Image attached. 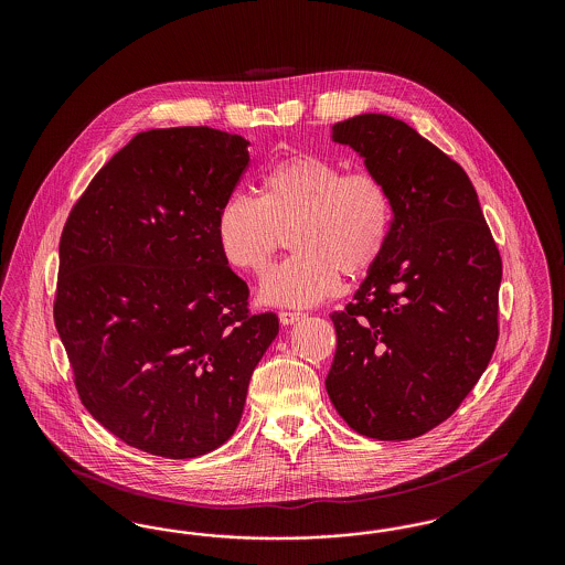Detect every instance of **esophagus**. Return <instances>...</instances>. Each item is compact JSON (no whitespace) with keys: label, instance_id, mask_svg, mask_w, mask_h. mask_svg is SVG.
I'll use <instances>...</instances> for the list:
<instances>
[{"label":"esophagus","instance_id":"esophagus-1","mask_svg":"<svg viewBox=\"0 0 565 565\" xmlns=\"http://www.w3.org/2000/svg\"><path fill=\"white\" fill-rule=\"evenodd\" d=\"M302 318H305V313H300V311H279V322L284 326H292Z\"/></svg>","mask_w":565,"mask_h":565}]
</instances>
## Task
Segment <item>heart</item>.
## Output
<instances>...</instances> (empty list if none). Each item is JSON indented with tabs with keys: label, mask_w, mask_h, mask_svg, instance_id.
I'll return each instance as SVG.
<instances>
[{
	"label": "heart",
	"mask_w": 565,
	"mask_h": 565,
	"mask_svg": "<svg viewBox=\"0 0 565 565\" xmlns=\"http://www.w3.org/2000/svg\"><path fill=\"white\" fill-rule=\"evenodd\" d=\"M392 194L371 171H351L316 154H295L267 167L256 199L228 196L215 217V239L233 269L260 275L281 235L295 252L267 273L260 300L309 307L350 277L375 267L390 242Z\"/></svg>",
	"instance_id": "obj_1"
}]
</instances>
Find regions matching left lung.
<instances>
[{"mask_svg": "<svg viewBox=\"0 0 565 565\" xmlns=\"http://www.w3.org/2000/svg\"><path fill=\"white\" fill-rule=\"evenodd\" d=\"M394 203L390 242L345 311L328 396L351 430L417 438L456 413L498 341L500 252L466 171L403 120L360 114L332 127Z\"/></svg>", "mask_w": 565, "mask_h": 565, "instance_id": "1", "label": "left lung"}]
</instances>
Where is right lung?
Wrapping results in <instances>:
<instances>
[{"label": "right lung", "instance_id": "1", "mask_svg": "<svg viewBox=\"0 0 565 565\" xmlns=\"http://www.w3.org/2000/svg\"><path fill=\"white\" fill-rule=\"evenodd\" d=\"M249 141L210 127L152 129L109 159L58 243L54 323L86 411L139 451L205 456L242 419L279 332L252 316L215 217Z\"/></svg>", "mask_w": 565, "mask_h": 565}]
</instances>
